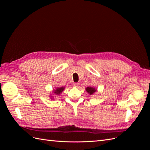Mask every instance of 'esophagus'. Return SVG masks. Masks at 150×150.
Wrapping results in <instances>:
<instances>
[{
    "mask_svg": "<svg viewBox=\"0 0 150 150\" xmlns=\"http://www.w3.org/2000/svg\"><path fill=\"white\" fill-rule=\"evenodd\" d=\"M79 85V83H74L73 84V86H75V87H78Z\"/></svg>",
    "mask_w": 150,
    "mask_h": 150,
    "instance_id": "esophagus-1",
    "label": "esophagus"
}]
</instances>
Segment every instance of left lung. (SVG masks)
<instances>
[{"mask_svg":"<svg viewBox=\"0 0 150 150\" xmlns=\"http://www.w3.org/2000/svg\"><path fill=\"white\" fill-rule=\"evenodd\" d=\"M86 91L88 92V93H89L90 95H91L96 92L97 89L93 87H87L86 88Z\"/></svg>","mask_w":150,"mask_h":150,"instance_id":"left-lung-1","label":"left lung"}]
</instances>
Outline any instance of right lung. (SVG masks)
<instances>
[{"label": "right lung", "mask_w": 150, "mask_h": 150, "mask_svg": "<svg viewBox=\"0 0 150 150\" xmlns=\"http://www.w3.org/2000/svg\"><path fill=\"white\" fill-rule=\"evenodd\" d=\"M64 89V87H60V88H57L55 90H54V93L57 95H59L63 91Z\"/></svg>", "instance_id": "right-lung-1"}]
</instances>
